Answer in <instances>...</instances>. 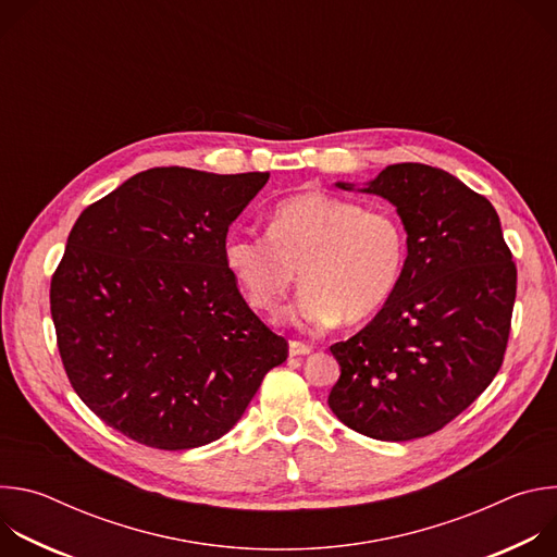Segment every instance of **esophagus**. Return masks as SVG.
Here are the masks:
<instances>
[{"label":"esophagus","mask_w":557,"mask_h":557,"mask_svg":"<svg viewBox=\"0 0 557 557\" xmlns=\"http://www.w3.org/2000/svg\"><path fill=\"white\" fill-rule=\"evenodd\" d=\"M312 350V346L304 344V342H297V339H290L288 342V355L290 357H299V355H308Z\"/></svg>","instance_id":"34e87169"}]
</instances>
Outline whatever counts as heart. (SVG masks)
Segmentation results:
<instances>
[{
  "mask_svg": "<svg viewBox=\"0 0 557 557\" xmlns=\"http://www.w3.org/2000/svg\"><path fill=\"white\" fill-rule=\"evenodd\" d=\"M408 237L399 215L383 207L308 191L282 200L269 233L235 231L224 262L247 299L277 314L295 282L304 284L290 317L301 329H324L339 317L357 324L381 310L401 282Z\"/></svg>",
  "mask_w": 557,
  "mask_h": 557,
  "instance_id": "1",
  "label": "heart"
}]
</instances>
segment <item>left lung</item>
I'll return each instance as SVG.
<instances>
[{
  "label": "left lung",
  "instance_id": "left-lung-1",
  "mask_svg": "<svg viewBox=\"0 0 557 557\" xmlns=\"http://www.w3.org/2000/svg\"><path fill=\"white\" fill-rule=\"evenodd\" d=\"M363 191L399 211L408 258L374 320L331 346L342 374L329 406L363 436L412 441L454 421L498 374L518 273L496 209L456 176L399 163Z\"/></svg>",
  "mask_w": 557,
  "mask_h": 557
}]
</instances>
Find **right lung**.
<instances>
[{
  "mask_svg": "<svg viewBox=\"0 0 557 557\" xmlns=\"http://www.w3.org/2000/svg\"><path fill=\"white\" fill-rule=\"evenodd\" d=\"M267 181L153 168L74 222L50 282L57 348L78 399L127 438L218 441L286 361L224 262L228 224Z\"/></svg>",
  "mask_w": 557,
  "mask_h": 557,
  "instance_id": "obj_1",
  "label": "right lung"
}]
</instances>
